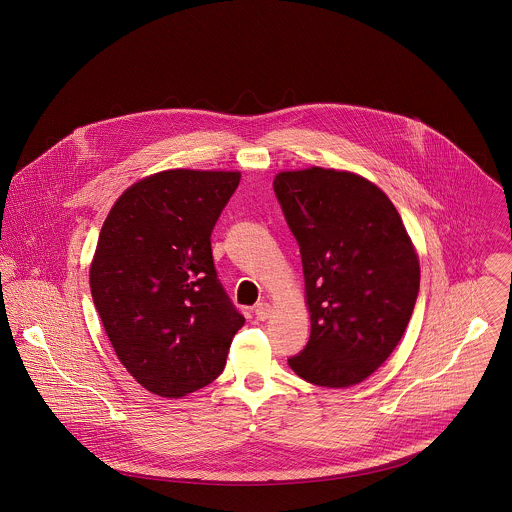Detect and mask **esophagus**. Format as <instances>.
I'll return each instance as SVG.
<instances>
[{
  "mask_svg": "<svg viewBox=\"0 0 512 512\" xmlns=\"http://www.w3.org/2000/svg\"><path fill=\"white\" fill-rule=\"evenodd\" d=\"M253 311H255L257 320H267L268 315H270V305L268 303H257Z\"/></svg>",
  "mask_w": 512,
  "mask_h": 512,
  "instance_id": "esophagus-1",
  "label": "esophagus"
}]
</instances>
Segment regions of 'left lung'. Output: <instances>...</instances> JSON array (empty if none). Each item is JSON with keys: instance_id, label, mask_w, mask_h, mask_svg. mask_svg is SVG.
Here are the masks:
<instances>
[{"instance_id": "8db88e82", "label": "left lung", "mask_w": 512, "mask_h": 512, "mask_svg": "<svg viewBox=\"0 0 512 512\" xmlns=\"http://www.w3.org/2000/svg\"><path fill=\"white\" fill-rule=\"evenodd\" d=\"M272 188L299 245L311 313L309 341L288 365L315 386H355L390 357L413 315L411 238L388 195L353 172H280Z\"/></svg>"}]
</instances>
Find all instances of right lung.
<instances>
[{"instance_id": "add662e5", "label": "right lung", "mask_w": 512, "mask_h": 512, "mask_svg": "<svg viewBox=\"0 0 512 512\" xmlns=\"http://www.w3.org/2000/svg\"><path fill=\"white\" fill-rule=\"evenodd\" d=\"M238 184L240 172H159L128 188L101 226L92 299L119 361L155 395L211 384L244 326L211 249Z\"/></svg>"}]
</instances>
